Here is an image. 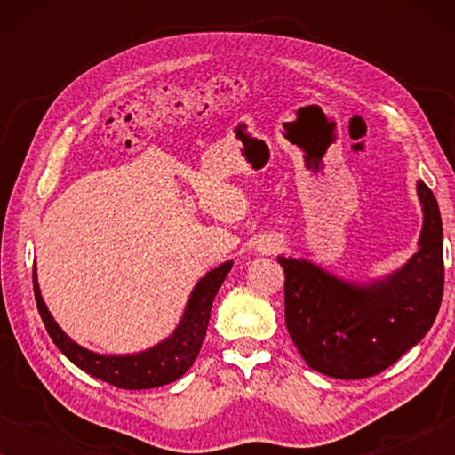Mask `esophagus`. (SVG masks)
Listing matches in <instances>:
<instances>
[{"label": "esophagus", "instance_id": "obj_1", "mask_svg": "<svg viewBox=\"0 0 455 455\" xmlns=\"http://www.w3.org/2000/svg\"><path fill=\"white\" fill-rule=\"evenodd\" d=\"M273 248H277V244H273V242H267V244L260 246V251H273Z\"/></svg>", "mask_w": 455, "mask_h": 455}]
</instances>
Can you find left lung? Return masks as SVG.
Masks as SVG:
<instances>
[{
    "label": "left lung",
    "instance_id": "8db88e82",
    "mask_svg": "<svg viewBox=\"0 0 455 455\" xmlns=\"http://www.w3.org/2000/svg\"><path fill=\"white\" fill-rule=\"evenodd\" d=\"M420 248L406 267L371 285L335 279L308 260L279 257L285 325L310 369L335 379L383 372L433 327L443 298V226L437 198L419 182Z\"/></svg>",
    "mask_w": 455,
    "mask_h": 455
}]
</instances>
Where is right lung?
Instances as JSON below:
<instances>
[{"label": "right lung", "mask_w": 455, "mask_h": 455, "mask_svg": "<svg viewBox=\"0 0 455 455\" xmlns=\"http://www.w3.org/2000/svg\"><path fill=\"white\" fill-rule=\"evenodd\" d=\"M232 263H223L207 273L201 282L196 283L195 291H192L188 307H186L184 319L180 323L176 333L165 341H161L159 346L151 347V350L134 354V356H101V354L89 352L84 347L68 338V335L58 327V323L53 321V316L49 315V310L43 302L39 283H36V273L33 271V290H35V300L36 308L49 338L53 339V344L60 347L61 354L89 372L91 377L101 379V381L114 385L120 389H151L161 387L176 381L190 369L201 350L204 335H207L209 327V316L211 307L220 291L223 279L228 277Z\"/></svg>", "instance_id": "right-lung-1"}]
</instances>
